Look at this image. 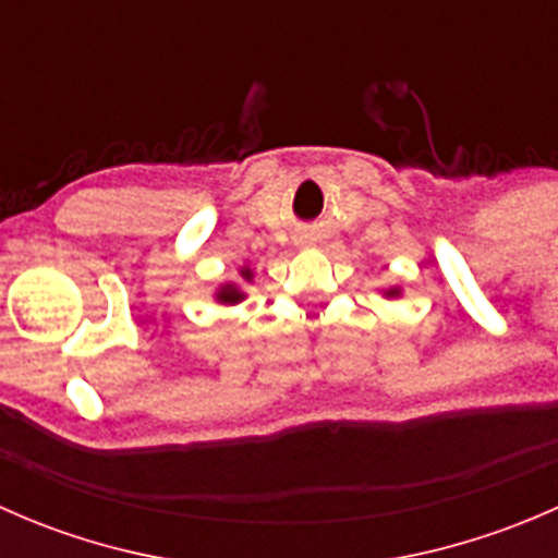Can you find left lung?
<instances>
[{"mask_svg":"<svg viewBox=\"0 0 558 558\" xmlns=\"http://www.w3.org/2000/svg\"><path fill=\"white\" fill-rule=\"evenodd\" d=\"M384 296L386 300H397V296H402V289H399V286H391V289H384Z\"/></svg>","mask_w":558,"mask_h":558,"instance_id":"left-lung-1","label":"left lung"}]
</instances>
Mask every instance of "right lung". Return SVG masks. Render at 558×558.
Masks as SVG:
<instances>
[{
	"instance_id": "add662e5",
	"label": "right lung",
	"mask_w": 558,
	"mask_h": 558,
	"mask_svg": "<svg viewBox=\"0 0 558 558\" xmlns=\"http://www.w3.org/2000/svg\"><path fill=\"white\" fill-rule=\"evenodd\" d=\"M240 278H243L245 283H251V280H253V269L247 267V264L240 267ZM245 296L247 294L243 291V286L238 283V280H227V283L218 286L216 294H213V300H216L218 305H238V302H243Z\"/></svg>"
}]
</instances>
